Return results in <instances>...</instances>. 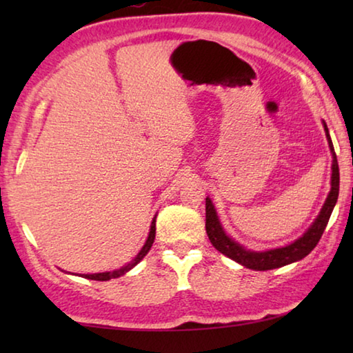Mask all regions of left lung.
<instances>
[{
    "mask_svg": "<svg viewBox=\"0 0 353 353\" xmlns=\"http://www.w3.org/2000/svg\"><path fill=\"white\" fill-rule=\"evenodd\" d=\"M324 130L327 135L328 146L333 155V163H332V188L328 193L324 205L321 208V213L318 218L314 219V223L310 225V229L303 234L301 238H297L294 243L288 244L285 248L265 250V252H255V250L244 249L241 244L232 240L230 236L225 235L223 225L219 223V218L214 210V205L212 204L210 198L205 199V230L208 235V240L216 248L221 254L229 256L240 265L249 268V270L255 271H268V270H276V268H282L290 263H294L302 260L303 256H307L312 250L316 248V244L319 243L322 234H324L328 219L334 208V204L338 201L339 194V166L336 160V154H334L333 143L328 134L327 124L324 123Z\"/></svg>",
    "mask_w": 353,
    "mask_h": 353,
    "instance_id": "obj_1",
    "label": "left lung"
}]
</instances>
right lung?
Instances as JSON below:
<instances>
[{
  "mask_svg": "<svg viewBox=\"0 0 353 353\" xmlns=\"http://www.w3.org/2000/svg\"><path fill=\"white\" fill-rule=\"evenodd\" d=\"M154 238H155V218L152 219V223H151V229H149V235H148V240H146V243H145V246L141 248V250H140L139 254H137V256H135V259H134L132 261L128 263L126 266L119 268V270H117V271H112V272H98V274H82V277L90 279V280H99V282H104V280H110V279H117V277H119V276H123V274H126L128 271L132 270V268H134L135 265H139V263L143 260V256H145V255L149 252V249H151L152 243H154Z\"/></svg>",
  "mask_w": 353,
  "mask_h": 353,
  "instance_id": "add662e5",
  "label": "right lung"
}]
</instances>
